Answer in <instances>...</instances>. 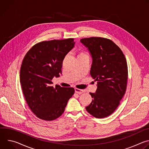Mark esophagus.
Returning a JSON list of instances; mask_svg holds the SVG:
<instances>
[{"instance_id":"1","label":"esophagus","mask_w":149,"mask_h":149,"mask_svg":"<svg viewBox=\"0 0 149 149\" xmlns=\"http://www.w3.org/2000/svg\"><path fill=\"white\" fill-rule=\"evenodd\" d=\"M75 92L78 94H81L82 93H83L84 92V90H80L77 88H75Z\"/></svg>"}]
</instances>
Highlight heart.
<instances>
[{
  "label": "heart",
  "instance_id": "b5f03b06",
  "mask_svg": "<svg viewBox=\"0 0 149 149\" xmlns=\"http://www.w3.org/2000/svg\"><path fill=\"white\" fill-rule=\"evenodd\" d=\"M86 55H87V54L84 52L83 51H80L79 52V54H78V57H80V56H86Z\"/></svg>",
  "mask_w": 149,
  "mask_h": 149
}]
</instances>
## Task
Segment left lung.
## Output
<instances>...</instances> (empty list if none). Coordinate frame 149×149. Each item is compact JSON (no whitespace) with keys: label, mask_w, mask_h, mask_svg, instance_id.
I'll use <instances>...</instances> for the list:
<instances>
[{"label":"left lung","mask_w":149,"mask_h":149,"mask_svg":"<svg viewBox=\"0 0 149 149\" xmlns=\"http://www.w3.org/2000/svg\"><path fill=\"white\" fill-rule=\"evenodd\" d=\"M80 41L91 55L90 74L97 82L95 93H90L92 102L86 109L96 118L108 117L116 110L125 93L128 78L126 59L110 39L91 37Z\"/></svg>","instance_id":"1"}]
</instances>
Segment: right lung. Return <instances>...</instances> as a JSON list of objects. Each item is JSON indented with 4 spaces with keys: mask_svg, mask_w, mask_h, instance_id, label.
Masks as SVG:
<instances>
[{
    "mask_svg": "<svg viewBox=\"0 0 149 149\" xmlns=\"http://www.w3.org/2000/svg\"><path fill=\"white\" fill-rule=\"evenodd\" d=\"M73 38L42 41L25 55L20 70V82L31 111L41 120L52 121L64 112L74 88L52 86L61 74L62 61L74 48Z\"/></svg>",
    "mask_w": 149,
    "mask_h": 149,
    "instance_id": "obj_1",
    "label": "right lung"
}]
</instances>
